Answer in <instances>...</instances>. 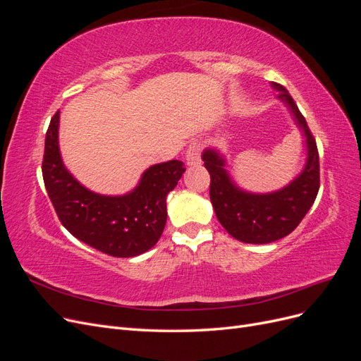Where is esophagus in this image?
I'll return each mask as SVG.
<instances>
[{
  "mask_svg": "<svg viewBox=\"0 0 361 361\" xmlns=\"http://www.w3.org/2000/svg\"><path fill=\"white\" fill-rule=\"evenodd\" d=\"M200 155H202V143L200 141H192L187 149V154H185L188 166H197V164H200L202 161Z\"/></svg>",
  "mask_w": 361,
  "mask_h": 361,
  "instance_id": "esophagus-1",
  "label": "esophagus"
}]
</instances>
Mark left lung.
<instances>
[{
  "mask_svg": "<svg viewBox=\"0 0 361 361\" xmlns=\"http://www.w3.org/2000/svg\"><path fill=\"white\" fill-rule=\"evenodd\" d=\"M272 89L280 92L277 97L288 105L305 137L307 161L298 178L279 191L251 194L236 187L216 150L206 149L202 155L211 174L209 195L218 221L228 235L245 244H268L288 236L309 212L319 191V154L314 137L285 87L272 82Z\"/></svg>",
  "mask_w": 361,
  "mask_h": 361,
  "instance_id": "1",
  "label": "left lung"
}]
</instances>
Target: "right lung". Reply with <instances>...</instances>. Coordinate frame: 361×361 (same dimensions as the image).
I'll list each match as a JSON object with an SVG mask.
<instances>
[{"label": "right lung", "instance_id": "1", "mask_svg": "<svg viewBox=\"0 0 361 361\" xmlns=\"http://www.w3.org/2000/svg\"><path fill=\"white\" fill-rule=\"evenodd\" d=\"M60 111L51 118L42 174L59 220L84 244L114 257H134L154 247L167 221V194L185 171L173 159L149 167L125 195L96 194L64 167L59 149Z\"/></svg>", "mask_w": 361, "mask_h": 361}]
</instances>
